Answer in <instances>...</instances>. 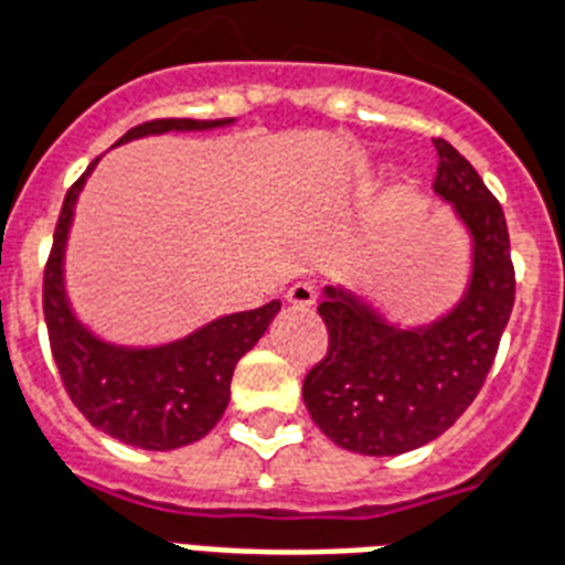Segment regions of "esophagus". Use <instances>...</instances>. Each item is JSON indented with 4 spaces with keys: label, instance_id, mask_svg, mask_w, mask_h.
<instances>
[{
    "label": "esophagus",
    "instance_id": "34e87169",
    "mask_svg": "<svg viewBox=\"0 0 565 565\" xmlns=\"http://www.w3.org/2000/svg\"><path fill=\"white\" fill-rule=\"evenodd\" d=\"M287 302L296 305V308H311L317 302V290L308 281L294 284L290 290H287Z\"/></svg>",
    "mask_w": 565,
    "mask_h": 565
}]
</instances>
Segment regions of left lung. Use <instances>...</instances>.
<instances>
[{"mask_svg": "<svg viewBox=\"0 0 565 565\" xmlns=\"http://www.w3.org/2000/svg\"><path fill=\"white\" fill-rule=\"evenodd\" d=\"M434 191L470 236V281L431 323H392L350 287H326L320 317L329 353L305 377V407L347 452L404 455L449 431L494 365L512 305L515 269L503 209L452 143L434 140Z\"/></svg>", "mask_w": 565, "mask_h": 565, "instance_id": "left-lung-1", "label": "left lung"}]
</instances>
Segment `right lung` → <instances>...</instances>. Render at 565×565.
Returning <instances> with one entry per match:
<instances>
[{"label":"right lung","mask_w":565,"mask_h":565,"mask_svg":"<svg viewBox=\"0 0 565 565\" xmlns=\"http://www.w3.org/2000/svg\"><path fill=\"white\" fill-rule=\"evenodd\" d=\"M233 119H154L131 128L119 143H131L149 134L212 131ZM98 164L92 161L62 203L60 224L53 233L47 269H44V320L50 350L77 411L119 443L170 452L203 440L227 411L233 367L269 329L281 302L224 315L200 326L191 335L154 347H128L104 341L81 323L65 290V248H68L74 206L86 179Z\"/></svg>","instance_id":"right-lung-1"}]
</instances>
